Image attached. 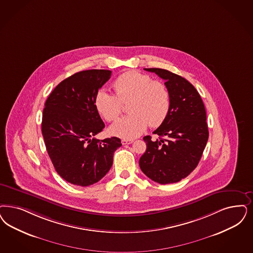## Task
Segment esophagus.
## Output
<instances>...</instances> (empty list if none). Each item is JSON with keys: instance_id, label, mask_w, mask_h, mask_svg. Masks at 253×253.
<instances>
[{"instance_id": "34e87169", "label": "esophagus", "mask_w": 253, "mask_h": 253, "mask_svg": "<svg viewBox=\"0 0 253 253\" xmlns=\"http://www.w3.org/2000/svg\"><path fill=\"white\" fill-rule=\"evenodd\" d=\"M131 143H132V140H128V139H122V145H129V144H131Z\"/></svg>"}]
</instances>
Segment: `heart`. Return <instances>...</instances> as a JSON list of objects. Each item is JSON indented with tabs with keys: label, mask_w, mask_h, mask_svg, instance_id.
<instances>
[{
	"label": "heart",
	"mask_w": 253,
	"mask_h": 253,
	"mask_svg": "<svg viewBox=\"0 0 253 253\" xmlns=\"http://www.w3.org/2000/svg\"><path fill=\"white\" fill-rule=\"evenodd\" d=\"M116 95L100 89L95 97L98 112L105 121L116 122L122 115V104H128L130 115L122 118L110 128V132L122 138H134L147 126H160L168 115L171 98L168 88L160 81H154L136 71H129L114 81Z\"/></svg>",
	"instance_id": "b5f03b06"
}]
</instances>
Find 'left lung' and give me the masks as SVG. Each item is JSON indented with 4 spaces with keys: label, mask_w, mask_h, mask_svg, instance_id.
Masks as SVG:
<instances>
[{
    "label": "left lung",
    "mask_w": 253,
    "mask_h": 253,
    "mask_svg": "<svg viewBox=\"0 0 253 253\" xmlns=\"http://www.w3.org/2000/svg\"><path fill=\"white\" fill-rule=\"evenodd\" d=\"M166 80L171 105L165 122L147 135V150L139 166L150 179L160 184L175 183L196 168L209 139L207 113L196 88L182 77L160 68H145Z\"/></svg>",
    "instance_id": "8db88e82"
}]
</instances>
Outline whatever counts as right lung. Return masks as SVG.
Wrapping results in <instances>:
<instances>
[{"label": "right lung", "instance_id": "1", "mask_svg": "<svg viewBox=\"0 0 253 253\" xmlns=\"http://www.w3.org/2000/svg\"><path fill=\"white\" fill-rule=\"evenodd\" d=\"M111 77L109 70H86L62 80L45 101L42 133L57 173L67 182L87 187L110 170L118 137L96 139L105 123L95 97Z\"/></svg>", "mask_w": 253, "mask_h": 253}]
</instances>
